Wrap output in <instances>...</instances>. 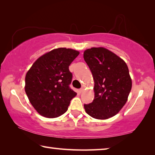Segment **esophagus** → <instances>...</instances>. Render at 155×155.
Here are the masks:
<instances>
[{
	"mask_svg": "<svg viewBox=\"0 0 155 155\" xmlns=\"http://www.w3.org/2000/svg\"><path fill=\"white\" fill-rule=\"evenodd\" d=\"M84 90H85V86H82V87H81L80 89V92H83V91H84Z\"/></svg>",
	"mask_w": 155,
	"mask_h": 155,
	"instance_id": "esophagus-1",
	"label": "esophagus"
}]
</instances>
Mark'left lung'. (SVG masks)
<instances>
[{
    "mask_svg": "<svg viewBox=\"0 0 155 155\" xmlns=\"http://www.w3.org/2000/svg\"><path fill=\"white\" fill-rule=\"evenodd\" d=\"M83 57L94 81V99L84 104L85 112L98 120L114 116L127 103L132 87L127 64L103 47L85 50Z\"/></svg>",
    "mask_w": 155,
    "mask_h": 155,
    "instance_id": "left-lung-1",
    "label": "left lung"
}]
</instances>
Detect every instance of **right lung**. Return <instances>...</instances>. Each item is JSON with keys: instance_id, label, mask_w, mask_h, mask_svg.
I'll use <instances>...</instances> for the list:
<instances>
[{"instance_id": "add662e5", "label": "right lung", "mask_w": 155, "mask_h": 155, "mask_svg": "<svg viewBox=\"0 0 155 155\" xmlns=\"http://www.w3.org/2000/svg\"><path fill=\"white\" fill-rule=\"evenodd\" d=\"M79 54L71 48L46 52L34 62L25 77V92L37 112L54 118L67 111L77 93L69 87L72 74L69 65Z\"/></svg>"}]
</instances>
